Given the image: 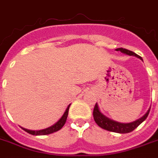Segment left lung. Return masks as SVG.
Masks as SVG:
<instances>
[{"label": "left lung", "mask_w": 158, "mask_h": 158, "mask_svg": "<svg viewBox=\"0 0 158 158\" xmlns=\"http://www.w3.org/2000/svg\"><path fill=\"white\" fill-rule=\"evenodd\" d=\"M116 51H119V52H123V53H125L127 55L135 56L136 57H138V58L142 60V58L139 56L137 55L136 53L131 52V51H129L127 49L118 48L116 49ZM150 110H151V107H150L149 110L146 112V113L144 116L141 117L140 118L136 120L135 122L129 123H122L113 121L112 119H109L108 118H106V116H104L102 113L100 112L98 106H97V104L96 103L94 110H93V117H94V120L96 123V124L99 126V127H101L102 129H106V130H108V131H111V132L119 133V134H126V133L131 132L134 129H135L143 121H145L146 118H147V116H148V114H149Z\"/></svg>", "instance_id": "1"}]
</instances>
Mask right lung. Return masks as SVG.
Masks as SVG:
<instances>
[{
  "label": "right lung",
  "mask_w": 158,
  "mask_h": 158,
  "mask_svg": "<svg viewBox=\"0 0 158 158\" xmlns=\"http://www.w3.org/2000/svg\"><path fill=\"white\" fill-rule=\"evenodd\" d=\"M69 106H70V105H69L68 108L66 109L65 113L62 115V118L59 119L58 121L54 125L51 126V127H49L47 129H41V130H36V131L23 129H23L27 133L30 134V135H49V134H52V133L56 132V131H58V130L62 129L63 125L65 124L66 120H67V118H68V114H69Z\"/></svg>",
  "instance_id": "1"
}]
</instances>
